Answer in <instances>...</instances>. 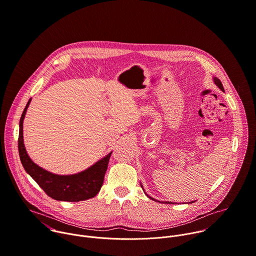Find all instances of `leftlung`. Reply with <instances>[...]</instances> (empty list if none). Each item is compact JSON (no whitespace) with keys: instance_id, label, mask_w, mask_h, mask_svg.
<instances>
[{"instance_id":"1","label":"left lung","mask_w":256,"mask_h":256,"mask_svg":"<svg viewBox=\"0 0 256 256\" xmlns=\"http://www.w3.org/2000/svg\"><path fill=\"white\" fill-rule=\"evenodd\" d=\"M213 81H214V83L217 85V86L222 90V92H224V88H223V85H222V83H221V81L219 80V78H217V77H213ZM140 186H142V185L140 184ZM142 190H144V188H142ZM144 194L150 198V199H152V201H156V202H160V203H166V204H176V203H174V202H168V201H158V200H156V199H154L152 197H150L146 192H144ZM195 201H191V202H189L188 204H192V203H194Z\"/></svg>"}]
</instances>
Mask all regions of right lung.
Returning <instances> with one entry per match:
<instances>
[{"instance_id": "add662e5", "label": "right lung", "mask_w": 256, "mask_h": 256, "mask_svg": "<svg viewBox=\"0 0 256 256\" xmlns=\"http://www.w3.org/2000/svg\"><path fill=\"white\" fill-rule=\"evenodd\" d=\"M30 102L31 98L21 116L19 124L18 148L20 160L25 171L44 190V192L54 200L79 202L96 196L104 184V175L112 152L98 160L88 168L77 174L57 175L46 171L45 168L39 166L31 160L24 144L23 122Z\"/></svg>"}]
</instances>
